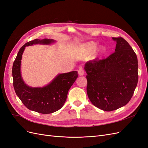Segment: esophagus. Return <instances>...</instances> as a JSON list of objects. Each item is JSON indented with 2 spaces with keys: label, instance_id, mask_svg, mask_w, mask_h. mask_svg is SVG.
I'll return each instance as SVG.
<instances>
[{
  "label": "esophagus",
  "instance_id": "obj_1",
  "mask_svg": "<svg viewBox=\"0 0 148 148\" xmlns=\"http://www.w3.org/2000/svg\"><path fill=\"white\" fill-rule=\"evenodd\" d=\"M78 75L79 76H83L84 75V70L82 68H80L78 71Z\"/></svg>",
  "mask_w": 148,
  "mask_h": 148
}]
</instances>
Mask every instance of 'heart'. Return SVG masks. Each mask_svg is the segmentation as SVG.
<instances>
[{
  "mask_svg": "<svg viewBox=\"0 0 148 148\" xmlns=\"http://www.w3.org/2000/svg\"><path fill=\"white\" fill-rule=\"evenodd\" d=\"M97 47V44L94 42H89L81 46L79 53V57L81 58H84L89 56L91 53L95 50ZM106 52V48L104 46L98 47L95 51V54L97 57L102 56Z\"/></svg>",
  "mask_w": 148,
  "mask_h": 148,
  "instance_id": "heart-1",
  "label": "heart"
}]
</instances>
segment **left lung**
Wrapping results in <instances>:
<instances>
[{"mask_svg":"<svg viewBox=\"0 0 148 148\" xmlns=\"http://www.w3.org/2000/svg\"><path fill=\"white\" fill-rule=\"evenodd\" d=\"M116 41L115 52L102 60L86 62L87 94L92 104L104 111L118 109L130 101L138 80L135 52L122 38Z\"/></svg>","mask_w":148,"mask_h":148,"instance_id":"8db88e82","label":"left lung"}]
</instances>
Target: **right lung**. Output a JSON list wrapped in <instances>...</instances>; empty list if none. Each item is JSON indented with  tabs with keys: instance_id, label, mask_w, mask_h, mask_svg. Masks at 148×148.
I'll list each match as a JSON object with an SVG mask.
<instances>
[{
	"instance_id": "right-lung-1",
	"label": "right lung",
	"mask_w": 148,
	"mask_h": 148,
	"mask_svg": "<svg viewBox=\"0 0 148 148\" xmlns=\"http://www.w3.org/2000/svg\"><path fill=\"white\" fill-rule=\"evenodd\" d=\"M56 41L52 39H36L22 46L19 50L12 67L13 87L17 96L31 110L43 114H51L63 107L67 94L78 77L77 71L58 74L46 86L31 87L23 81L21 73L22 55L26 46L34 44L50 45Z\"/></svg>"
}]
</instances>
